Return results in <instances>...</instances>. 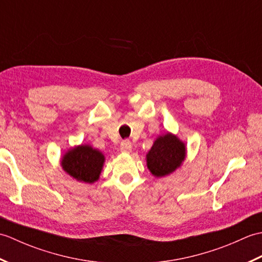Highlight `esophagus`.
Instances as JSON below:
<instances>
[{
	"instance_id": "1",
	"label": "esophagus",
	"mask_w": 262,
	"mask_h": 262,
	"mask_svg": "<svg viewBox=\"0 0 262 262\" xmlns=\"http://www.w3.org/2000/svg\"><path fill=\"white\" fill-rule=\"evenodd\" d=\"M120 151L122 153H130L132 152V143L129 141H124L120 144Z\"/></svg>"
}]
</instances>
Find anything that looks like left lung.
<instances>
[{
	"mask_svg": "<svg viewBox=\"0 0 262 262\" xmlns=\"http://www.w3.org/2000/svg\"><path fill=\"white\" fill-rule=\"evenodd\" d=\"M186 155V144L177 135L166 133L154 141L146 154V165L155 178L166 177L180 168Z\"/></svg>",
	"mask_w": 262,
	"mask_h": 262,
	"instance_id": "8db88e82",
	"label": "left lung"
}]
</instances>
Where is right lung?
<instances>
[{"mask_svg":"<svg viewBox=\"0 0 262 262\" xmlns=\"http://www.w3.org/2000/svg\"><path fill=\"white\" fill-rule=\"evenodd\" d=\"M104 161L102 152L88 144H81L70 148L63 155L60 165L66 173L76 181L93 183L101 174Z\"/></svg>","mask_w":262,"mask_h":262,"instance_id":"add662e5","label":"right lung"}]
</instances>
